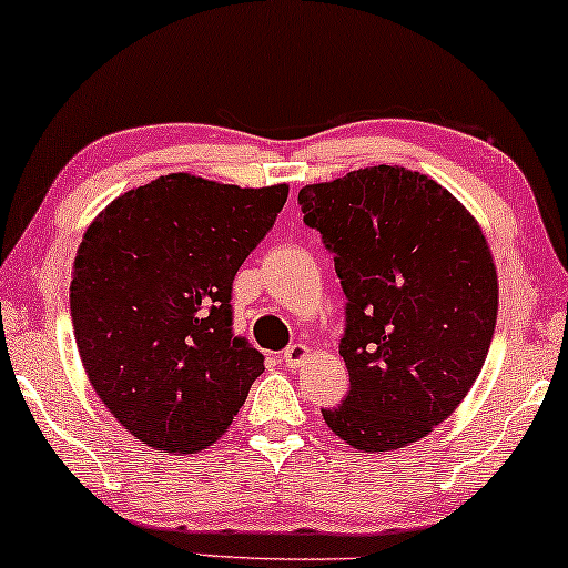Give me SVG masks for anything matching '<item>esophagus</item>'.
Listing matches in <instances>:
<instances>
[{
	"mask_svg": "<svg viewBox=\"0 0 568 568\" xmlns=\"http://www.w3.org/2000/svg\"><path fill=\"white\" fill-rule=\"evenodd\" d=\"M310 346H305V344H292V346H286L284 348V354H282V359H284V364L290 369H297V367H302V364H305L307 359H310Z\"/></svg>",
	"mask_w": 568,
	"mask_h": 568,
	"instance_id": "esophagus-1",
	"label": "esophagus"
}]
</instances>
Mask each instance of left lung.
<instances>
[{"label":"left lung","instance_id":"left-lung-1","mask_svg":"<svg viewBox=\"0 0 568 568\" xmlns=\"http://www.w3.org/2000/svg\"><path fill=\"white\" fill-rule=\"evenodd\" d=\"M346 294L348 393L323 418L362 453L426 437L484 367L499 284L478 222L406 168H364L300 191Z\"/></svg>","mask_w":568,"mask_h":568}]
</instances>
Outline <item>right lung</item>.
<instances>
[{
    "label": "right lung",
    "instance_id": "obj_1",
    "mask_svg": "<svg viewBox=\"0 0 568 568\" xmlns=\"http://www.w3.org/2000/svg\"><path fill=\"white\" fill-rule=\"evenodd\" d=\"M290 185L189 173L123 193L90 224L69 286L84 372L144 445L196 453L232 424L263 354L232 331V282Z\"/></svg>",
    "mask_w": 568,
    "mask_h": 568
}]
</instances>
